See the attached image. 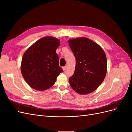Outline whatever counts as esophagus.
Returning a JSON list of instances; mask_svg holds the SVG:
<instances>
[{"mask_svg": "<svg viewBox=\"0 0 132 132\" xmlns=\"http://www.w3.org/2000/svg\"><path fill=\"white\" fill-rule=\"evenodd\" d=\"M62 69L64 71L65 69H66V67H62Z\"/></svg>", "mask_w": 132, "mask_h": 132, "instance_id": "1", "label": "esophagus"}]
</instances>
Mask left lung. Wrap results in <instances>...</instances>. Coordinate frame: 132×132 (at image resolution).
<instances>
[{
    "mask_svg": "<svg viewBox=\"0 0 132 132\" xmlns=\"http://www.w3.org/2000/svg\"><path fill=\"white\" fill-rule=\"evenodd\" d=\"M69 45L76 59L74 73L69 79L72 89L80 95L96 90L107 73V58L97 43L86 37L70 39Z\"/></svg>",
    "mask_w": 132,
    "mask_h": 132,
    "instance_id": "obj_1",
    "label": "left lung"
}]
</instances>
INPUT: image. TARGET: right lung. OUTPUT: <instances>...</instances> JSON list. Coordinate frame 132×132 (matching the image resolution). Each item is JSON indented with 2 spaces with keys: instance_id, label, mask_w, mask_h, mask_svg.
I'll list each match as a JSON object with an SVG mask.
<instances>
[{
  "instance_id": "right-lung-1",
  "label": "right lung",
  "mask_w": 132,
  "mask_h": 132,
  "mask_svg": "<svg viewBox=\"0 0 132 132\" xmlns=\"http://www.w3.org/2000/svg\"><path fill=\"white\" fill-rule=\"evenodd\" d=\"M59 39L46 36L38 39L25 51L21 64L23 78L31 88L44 91L52 86L63 70L59 66L55 51Z\"/></svg>"
}]
</instances>
